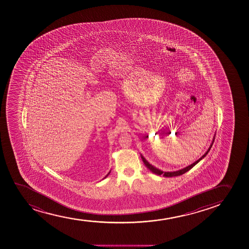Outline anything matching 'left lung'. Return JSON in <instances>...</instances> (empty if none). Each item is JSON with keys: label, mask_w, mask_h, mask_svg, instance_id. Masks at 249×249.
Masks as SVG:
<instances>
[{"label": "left lung", "mask_w": 249, "mask_h": 249, "mask_svg": "<svg viewBox=\"0 0 249 249\" xmlns=\"http://www.w3.org/2000/svg\"><path fill=\"white\" fill-rule=\"evenodd\" d=\"M214 139H215V134L213 137L212 142L210 144V147L209 149L207 150L206 152L199 159L197 160L196 161L192 163L191 165H188L186 167L183 168V169H180V170H178V171H163L161 170H160L158 168L156 167V166H154V165H151L150 163L145 160V157H143L142 155L141 154V157H142V159L143 162L145 164V166L148 168L149 170L152 172V173L156 174L157 176H160V175H163V176H165V177H174V176H181L183 174L185 173V172H187V171H190V169H192V168L196 165V164H198L202 159H204V157H206L207 154L209 153V151H210V149L212 147L213 144V142H214Z\"/></svg>", "instance_id": "left-lung-1"}]
</instances>
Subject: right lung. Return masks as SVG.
Returning <instances> with one entry per match:
<instances>
[{
  "mask_svg": "<svg viewBox=\"0 0 249 249\" xmlns=\"http://www.w3.org/2000/svg\"><path fill=\"white\" fill-rule=\"evenodd\" d=\"M110 172H111V171H109L108 174H107V176H105V177H104V179H105V178H107V176H108L109 174H110Z\"/></svg>",
  "mask_w": 249,
  "mask_h": 249,
  "instance_id": "obj_1",
  "label": "right lung"
}]
</instances>
